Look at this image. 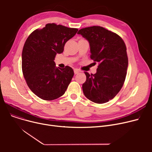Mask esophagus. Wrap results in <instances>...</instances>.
Instances as JSON below:
<instances>
[{"label":"esophagus","instance_id":"esophagus-1","mask_svg":"<svg viewBox=\"0 0 152 152\" xmlns=\"http://www.w3.org/2000/svg\"><path fill=\"white\" fill-rule=\"evenodd\" d=\"M80 72H81V70H79V69H74V73H75V75L78 74L79 73H80Z\"/></svg>","mask_w":152,"mask_h":152}]
</instances>
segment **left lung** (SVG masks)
I'll return each instance as SVG.
<instances>
[{
    "instance_id": "8db88e82",
    "label": "left lung",
    "mask_w": 152,
    "mask_h": 152,
    "mask_svg": "<svg viewBox=\"0 0 152 152\" xmlns=\"http://www.w3.org/2000/svg\"><path fill=\"white\" fill-rule=\"evenodd\" d=\"M77 34L88 41L91 58L99 63L95 74L84 72V94L93 102L106 103L116 96L125 81L128 66L125 43L117 34L99 26L81 29Z\"/></svg>"
}]
</instances>
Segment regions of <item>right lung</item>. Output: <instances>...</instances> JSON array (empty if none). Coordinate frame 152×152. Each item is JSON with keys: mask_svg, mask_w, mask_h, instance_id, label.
Instances as JSON below:
<instances>
[{"mask_svg": "<svg viewBox=\"0 0 152 152\" xmlns=\"http://www.w3.org/2000/svg\"><path fill=\"white\" fill-rule=\"evenodd\" d=\"M78 31L55 23L36 29L26 39L22 52V71L31 91L45 100L57 99L65 94L74 76L66 66L56 67L57 53L63 52L65 43Z\"/></svg>", "mask_w": 152, "mask_h": 152, "instance_id": "1", "label": "right lung"}]
</instances>
